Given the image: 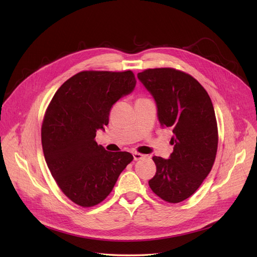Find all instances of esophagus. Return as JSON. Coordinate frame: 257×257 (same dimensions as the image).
I'll use <instances>...</instances> for the list:
<instances>
[{
    "instance_id": "obj_1",
    "label": "esophagus",
    "mask_w": 257,
    "mask_h": 257,
    "mask_svg": "<svg viewBox=\"0 0 257 257\" xmlns=\"http://www.w3.org/2000/svg\"><path fill=\"white\" fill-rule=\"evenodd\" d=\"M133 158H134V161H138V160L144 159L145 155L138 153V152H133Z\"/></svg>"
}]
</instances>
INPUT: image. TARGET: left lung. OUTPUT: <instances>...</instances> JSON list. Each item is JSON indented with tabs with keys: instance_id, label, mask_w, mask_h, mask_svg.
Segmentation results:
<instances>
[{
	"instance_id": "obj_1",
	"label": "left lung",
	"mask_w": 257,
	"mask_h": 257,
	"mask_svg": "<svg viewBox=\"0 0 257 257\" xmlns=\"http://www.w3.org/2000/svg\"><path fill=\"white\" fill-rule=\"evenodd\" d=\"M137 77L155 100L163 128L173 130L174 151L153 157L157 174L151 190L168 203H180L196 192L209 175L217 149L214 108L207 91L189 74L153 68Z\"/></svg>"
}]
</instances>
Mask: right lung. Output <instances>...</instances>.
Here are the masks:
<instances>
[{
	"instance_id": "add662e5",
	"label": "right lung",
	"mask_w": 257,
	"mask_h": 257,
	"mask_svg": "<svg viewBox=\"0 0 257 257\" xmlns=\"http://www.w3.org/2000/svg\"><path fill=\"white\" fill-rule=\"evenodd\" d=\"M126 72H80L61 85L46 111L42 145L46 163L59 188L75 204L103 201L120 174L133 161L130 152H109L95 142L105 131L110 108L135 89Z\"/></svg>"
}]
</instances>
